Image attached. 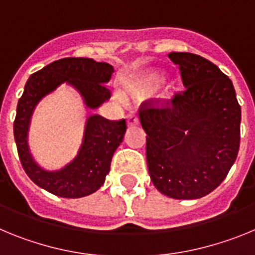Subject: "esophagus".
<instances>
[{"mask_svg": "<svg viewBox=\"0 0 255 255\" xmlns=\"http://www.w3.org/2000/svg\"><path fill=\"white\" fill-rule=\"evenodd\" d=\"M126 121H128V125L129 126L138 125L139 124L138 115L135 114V112H130V114H128V116H126Z\"/></svg>", "mask_w": 255, "mask_h": 255, "instance_id": "obj_1", "label": "esophagus"}]
</instances>
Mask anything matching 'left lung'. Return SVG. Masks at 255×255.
<instances>
[{"mask_svg":"<svg viewBox=\"0 0 255 255\" xmlns=\"http://www.w3.org/2000/svg\"><path fill=\"white\" fill-rule=\"evenodd\" d=\"M184 92L140 105L153 185L173 199H198L227 176L240 145L242 108L233 82L215 64L189 52H171Z\"/></svg>","mask_w":255,"mask_h":255,"instance_id":"obj_1","label":"left lung"}]
</instances>
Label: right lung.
Returning a JSON list of instances; mask_svg holds the SVG:
<instances>
[{"label":"right lung","instance_id":"obj_1","mask_svg":"<svg viewBox=\"0 0 255 255\" xmlns=\"http://www.w3.org/2000/svg\"><path fill=\"white\" fill-rule=\"evenodd\" d=\"M114 66L97 62L92 58L66 57L53 61L43 69L31 74L24 93L17 102L13 121V136L21 166L30 180L39 188L62 198H82L97 191L110 172L115 150L120 145L126 131L125 119L107 120L93 115L85 125L84 140L76 158L58 171L40 168L31 158L28 148V129L35 106L46 94L55 91L62 83L75 87L84 98L87 107H100L111 98L106 87Z\"/></svg>","mask_w":255,"mask_h":255}]
</instances>
